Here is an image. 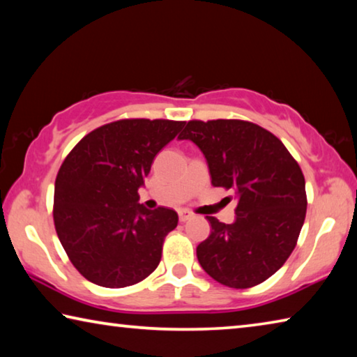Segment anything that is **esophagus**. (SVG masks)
I'll return each instance as SVG.
<instances>
[{"label": "esophagus", "instance_id": "34e87169", "mask_svg": "<svg viewBox=\"0 0 357 357\" xmlns=\"http://www.w3.org/2000/svg\"><path fill=\"white\" fill-rule=\"evenodd\" d=\"M178 214H179V220L181 222H187V220H190L192 217H193V214L190 213V211H187V209H181Z\"/></svg>", "mask_w": 357, "mask_h": 357}]
</instances>
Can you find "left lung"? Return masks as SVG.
<instances>
[{
    "instance_id": "left-lung-1",
    "label": "left lung",
    "mask_w": 357,
    "mask_h": 357,
    "mask_svg": "<svg viewBox=\"0 0 357 357\" xmlns=\"http://www.w3.org/2000/svg\"><path fill=\"white\" fill-rule=\"evenodd\" d=\"M181 140L206 157L211 183L236 193V220L206 215L211 234L197 247L202 268L222 285L250 288L279 271L305 220V179L279 138L241 119L189 121Z\"/></svg>"
}]
</instances>
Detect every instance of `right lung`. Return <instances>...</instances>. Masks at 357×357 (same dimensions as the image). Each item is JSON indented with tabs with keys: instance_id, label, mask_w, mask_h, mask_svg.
Instances as JSON below:
<instances>
[{
	"instance_id": "1",
	"label": "right lung",
	"mask_w": 357,
	"mask_h": 357,
	"mask_svg": "<svg viewBox=\"0 0 357 357\" xmlns=\"http://www.w3.org/2000/svg\"><path fill=\"white\" fill-rule=\"evenodd\" d=\"M184 121L119 119L89 132L66 157L55 181L53 220L84 279L105 288L135 285L162 258L178 225L173 209H146L138 189L155 154Z\"/></svg>"
}]
</instances>
